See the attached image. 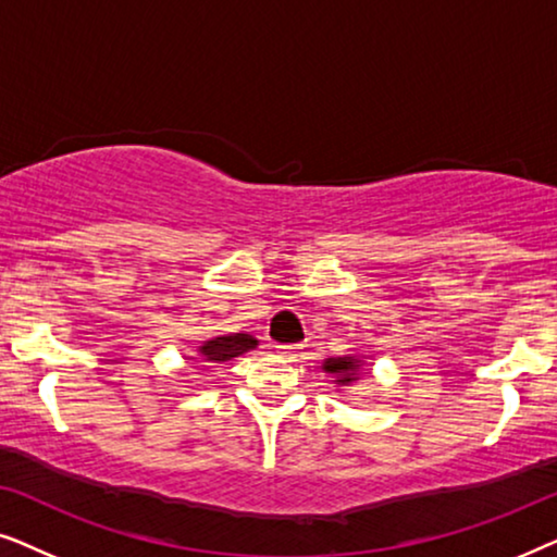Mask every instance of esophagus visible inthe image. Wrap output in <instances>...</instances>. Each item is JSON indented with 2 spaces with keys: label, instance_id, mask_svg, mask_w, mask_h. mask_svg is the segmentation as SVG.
Here are the masks:
<instances>
[{
  "label": "esophagus",
  "instance_id": "esophagus-1",
  "mask_svg": "<svg viewBox=\"0 0 557 557\" xmlns=\"http://www.w3.org/2000/svg\"><path fill=\"white\" fill-rule=\"evenodd\" d=\"M301 345H278L276 347V352L281 355V357H284V360H288V362H296V360H299V357L304 355L301 352Z\"/></svg>",
  "mask_w": 557,
  "mask_h": 557
}]
</instances>
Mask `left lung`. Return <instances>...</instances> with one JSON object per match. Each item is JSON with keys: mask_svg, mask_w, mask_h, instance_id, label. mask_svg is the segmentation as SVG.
<instances>
[{"mask_svg": "<svg viewBox=\"0 0 557 557\" xmlns=\"http://www.w3.org/2000/svg\"><path fill=\"white\" fill-rule=\"evenodd\" d=\"M364 360L360 355H342V357H326L322 362V370L332 377V383L337 391L352 387L362 375Z\"/></svg>", "mask_w": 557, "mask_h": 557, "instance_id": "8db88e82", "label": "left lung"}]
</instances>
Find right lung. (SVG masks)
Wrapping results in <instances>:
<instances>
[{
	"label": "right lung",
	"instance_id": "1",
	"mask_svg": "<svg viewBox=\"0 0 557 557\" xmlns=\"http://www.w3.org/2000/svg\"><path fill=\"white\" fill-rule=\"evenodd\" d=\"M258 347V339L248 332H233V334H223V337H212L205 339L200 347L195 349V362H200L202 368L208 364H223L231 362L233 357H240L250 352V349Z\"/></svg>",
	"mask_w": 557,
	"mask_h": 557
}]
</instances>
